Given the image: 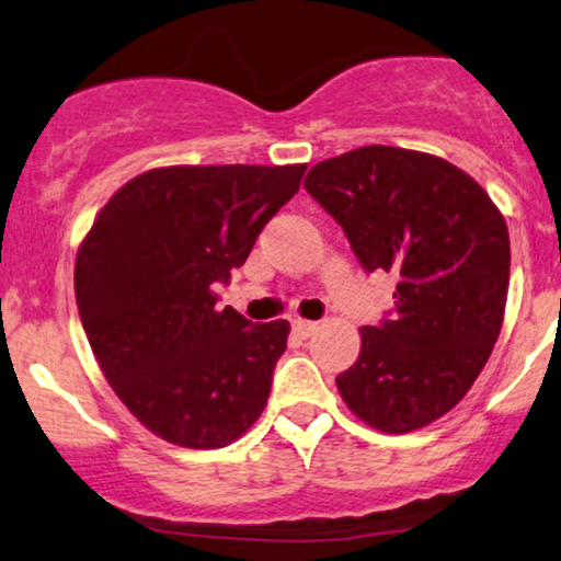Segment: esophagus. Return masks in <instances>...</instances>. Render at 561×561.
<instances>
[{
    "label": "esophagus",
    "instance_id": "34e87169",
    "mask_svg": "<svg viewBox=\"0 0 561 561\" xmlns=\"http://www.w3.org/2000/svg\"><path fill=\"white\" fill-rule=\"evenodd\" d=\"M316 328H318V323H312V320H302V318L293 320V331L300 335V339H308V335L316 333Z\"/></svg>",
    "mask_w": 561,
    "mask_h": 561
}]
</instances>
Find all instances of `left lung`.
<instances>
[{
  "mask_svg": "<svg viewBox=\"0 0 561 561\" xmlns=\"http://www.w3.org/2000/svg\"><path fill=\"white\" fill-rule=\"evenodd\" d=\"M305 190L358 264L398 274L392 318L362 328L358 358L335 377L341 398L377 431L423 428L469 392L503 328L505 218L454 163L392 146L320 161Z\"/></svg>",
  "mask_w": 561,
  "mask_h": 561,
  "instance_id": "1",
  "label": "left lung"
}]
</instances>
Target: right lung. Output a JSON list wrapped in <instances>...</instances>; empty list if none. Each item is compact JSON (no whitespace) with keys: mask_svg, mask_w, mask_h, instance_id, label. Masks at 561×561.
<instances>
[{"mask_svg":"<svg viewBox=\"0 0 561 561\" xmlns=\"http://www.w3.org/2000/svg\"><path fill=\"white\" fill-rule=\"evenodd\" d=\"M293 167H163L112 194L77 253V305L125 408L186 449H220L256 423L289 323L253 325L215 287L300 190Z\"/></svg>","mask_w":561,"mask_h":561,"instance_id":"obj_1","label":"right lung"}]
</instances>
